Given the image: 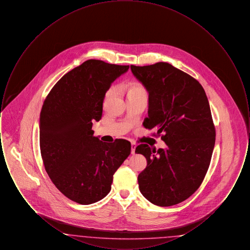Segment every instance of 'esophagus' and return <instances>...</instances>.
Returning <instances> with one entry per match:
<instances>
[{"label": "esophagus", "mask_w": 250, "mask_h": 250, "mask_svg": "<svg viewBox=\"0 0 250 250\" xmlns=\"http://www.w3.org/2000/svg\"><path fill=\"white\" fill-rule=\"evenodd\" d=\"M136 147H137V144L135 143H131V154L132 155H135V151H136Z\"/></svg>", "instance_id": "obj_1"}]
</instances>
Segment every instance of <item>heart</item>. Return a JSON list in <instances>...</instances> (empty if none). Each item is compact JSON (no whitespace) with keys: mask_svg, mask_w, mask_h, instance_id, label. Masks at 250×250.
<instances>
[{"mask_svg":"<svg viewBox=\"0 0 250 250\" xmlns=\"http://www.w3.org/2000/svg\"><path fill=\"white\" fill-rule=\"evenodd\" d=\"M111 92H112V90L110 89V90H108L107 92V94L105 95V98L107 99L110 95H111ZM134 92H146V90H145V88L143 87L142 84L136 83L133 84L132 86H131L130 88L128 89V94H131V93H134Z\"/></svg>","mask_w":250,"mask_h":250,"instance_id":"heart-1","label":"heart"}]
</instances>
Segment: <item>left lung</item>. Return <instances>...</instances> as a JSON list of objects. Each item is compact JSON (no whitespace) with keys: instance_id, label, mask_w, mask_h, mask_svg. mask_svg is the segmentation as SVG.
<instances>
[{"instance_id":"1","label":"left lung","mask_w":250,"mask_h":250,"mask_svg":"<svg viewBox=\"0 0 250 250\" xmlns=\"http://www.w3.org/2000/svg\"><path fill=\"white\" fill-rule=\"evenodd\" d=\"M130 67L149 93L143 126L155 129L167 146H137L147 159L138 176L140 190L155 205H175L200 188L210 166L215 143L210 105L201 83L168 62Z\"/></svg>"}]
</instances>
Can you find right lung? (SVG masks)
<instances>
[{
  "label": "right lung",
  "instance_id": "obj_1",
  "mask_svg": "<svg viewBox=\"0 0 250 250\" xmlns=\"http://www.w3.org/2000/svg\"><path fill=\"white\" fill-rule=\"evenodd\" d=\"M129 65L87 60L66 73L47 95L40 112L39 142L45 169L66 198L92 204L105 198L113 174L131 153L123 139L105 143L94 136L111 83Z\"/></svg>",
  "mask_w": 250,
  "mask_h": 250
}]
</instances>
